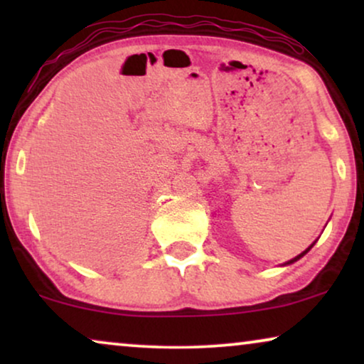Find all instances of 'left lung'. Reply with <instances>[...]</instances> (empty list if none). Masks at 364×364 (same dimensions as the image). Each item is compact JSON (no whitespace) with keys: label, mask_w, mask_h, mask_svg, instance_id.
I'll list each match as a JSON object with an SVG mask.
<instances>
[{"label":"left lung","mask_w":364,"mask_h":364,"mask_svg":"<svg viewBox=\"0 0 364 364\" xmlns=\"http://www.w3.org/2000/svg\"><path fill=\"white\" fill-rule=\"evenodd\" d=\"M315 242H316V240H315ZM315 242H313V243H311V245H310V247H308V248H306V250H305V252H301V253H300V255H296V257H295V258H291V260H288V262H287V263H283V265H291V263H295V262H296V260H300V258H301V257H303V255H306V253H308V252H310V250H311V247H313V245H315Z\"/></svg>","instance_id":"obj_1"}]
</instances>
